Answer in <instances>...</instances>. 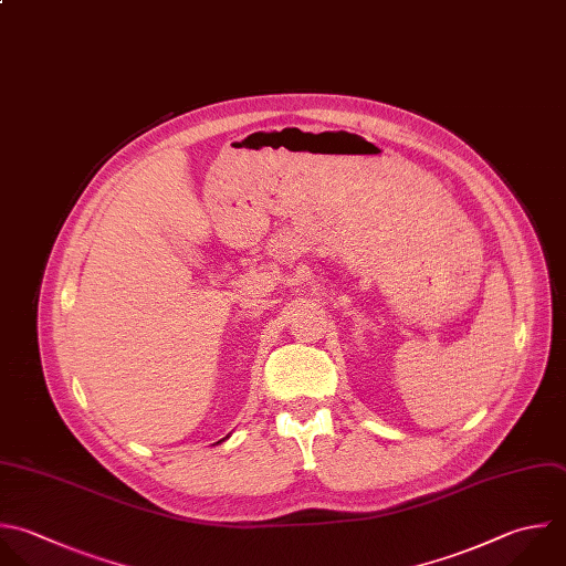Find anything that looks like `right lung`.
<instances>
[{
  "label": "right lung",
  "mask_w": 566,
  "mask_h": 566,
  "mask_svg": "<svg viewBox=\"0 0 566 566\" xmlns=\"http://www.w3.org/2000/svg\"><path fill=\"white\" fill-rule=\"evenodd\" d=\"M228 438H230V433H228V436H226V438H223V440H228ZM223 440H219V442H223Z\"/></svg>",
  "instance_id": "1"
}]
</instances>
